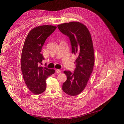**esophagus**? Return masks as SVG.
I'll return each instance as SVG.
<instances>
[{"mask_svg":"<svg viewBox=\"0 0 124 124\" xmlns=\"http://www.w3.org/2000/svg\"><path fill=\"white\" fill-rule=\"evenodd\" d=\"M55 71L57 73H61V70L59 69H56Z\"/></svg>","mask_w":124,"mask_h":124,"instance_id":"esophagus-1","label":"esophagus"}]
</instances>
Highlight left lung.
I'll return each mask as SVG.
<instances>
[{"mask_svg": "<svg viewBox=\"0 0 124 124\" xmlns=\"http://www.w3.org/2000/svg\"><path fill=\"white\" fill-rule=\"evenodd\" d=\"M57 27L69 37L72 52L78 56L74 73L64 72L67 79L63 84L62 90L70 96H77L84 89L93 71L95 57L91 34L86 26L79 22L64 23Z\"/></svg>", "mask_w": 124, "mask_h": 124, "instance_id": "8db88e82", "label": "left lung"}]
</instances>
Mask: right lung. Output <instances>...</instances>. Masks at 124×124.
I'll list each match as a JSON object with an SVG mask.
<instances>
[{"mask_svg": "<svg viewBox=\"0 0 124 124\" xmlns=\"http://www.w3.org/2000/svg\"><path fill=\"white\" fill-rule=\"evenodd\" d=\"M56 26L42 25L32 29L24 43L21 56V69L25 83L35 94L43 93L46 87V80L55 73L54 69L42 67L40 64L44 60L41 53L42 47Z\"/></svg>", "mask_w": 124, "mask_h": 124, "instance_id": "1", "label": "right lung"}]
</instances>
